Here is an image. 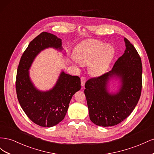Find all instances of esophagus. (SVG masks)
<instances>
[{
  "mask_svg": "<svg viewBox=\"0 0 154 154\" xmlns=\"http://www.w3.org/2000/svg\"><path fill=\"white\" fill-rule=\"evenodd\" d=\"M86 82V78L85 77H82L81 78V85L82 87H83L85 85V83Z\"/></svg>",
  "mask_w": 154,
  "mask_h": 154,
  "instance_id": "obj_1",
  "label": "esophagus"
}]
</instances>
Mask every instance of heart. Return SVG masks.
I'll return each instance as SVG.
<instances>
[{
    "label": "heart",
    "mask_w": 154,
    "mask_h": 154,
    "mask_svg": "<svg viewBox=\"0 0 154 154\" xmlns=\"http://www.w3.org/2000/svg\"><path fill=\"white\" fill-rule=\"evenodd\" d=\"M115 54L110 45L99 40H87L78 44L74 51V57L82 65L89 64V72L93 76L103 74L109 67Z\"/></svg>",
    "instance_id": "b5f03b06"
}]
</instances>
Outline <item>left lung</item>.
<instances>
[{
	"label": "left lung",
	"mask_w": 154,
	"mask_h": 154,
	"mask_svg": "<svg viewBox=\"0 0 154 154\" xmlns=\"http://www.w3.org/2000/svg\"><path fill=\"white\" fill-rule=\"evenodd\" d=\"M123 54L112 69L92 78L85 84L84 93L91 122L100 127H111L122 122L132 113L140 98L142 88V63L134 46L126 38ZM114 77L121 86L115 94L108 92V83Z\"/></svg>",
	"instance_id": "left-lung-1"
}]
</instances>
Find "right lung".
<instances>
[{
  "label": "right lung",
  "instance_id": "add662e5",
  "mask_svg": "<svg viewBox=\"0 0 154 154\" xmlns=\"http://www.w3.org/2000/svg\"><path fill=\"white\" fill-rule=\"evenodd\" d=\"M49 48L62 51V40L49 32H41L23 53L16 78L17 98L22 109L32 122L44 127H53L62 122L72 96L81 88L80 78L62 71L52 89H36L30 80L28 71L38 54Z\"/></svg>",
  "mask_w": 154,
  "mask_h": 154
}]
</instances>
